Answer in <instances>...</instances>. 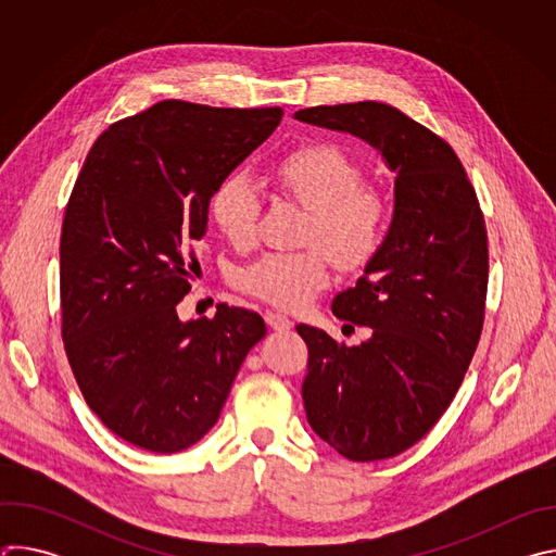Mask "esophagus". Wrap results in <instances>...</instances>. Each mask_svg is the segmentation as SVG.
I'll use <instances>...</instances> for the list:
<instances>
[{
	"label": "esophagus",
	"instance_id": "1",
	"mask_svg": "<svg viewBox=\"0 0 556 556\" xmlns=\"http://www.w3.org/2000/svg\"><path fill=\"white\" fill-rule=\"evenodd\" d=\"M266 324H268L273 330H290V328H292V321L288 319L286 314H281V312H268V314H266Z\"/></svg>",
	"mask_w": 556,
	"mask_h": 556
}]
</instances>
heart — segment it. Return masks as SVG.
I'll return each mask as SVG.
<instances>
[{"instance_id": "heart-1", "label": "heart", "mask_w": 556, "mask_h": 556, "mask_svg": "<svg viewBox=\"0 0 556 556\" xmlns=\"http://www.w3.org/2000/svg\"><path fill=\"white\" fill-rule=\"evenodd\" d=\"M277 185L309 211L303 242L312 249L266 253L232 275L235 288L281 309H299L332 279V260L345 270L365 268L382 247L389 200L363 182V169L341 147L301 144L273 167ZM211 217L226 240H257L260 193L247 176H228L211 198ZM333 257L330 258L329 255Z\"/></svg>"}]
</instances>
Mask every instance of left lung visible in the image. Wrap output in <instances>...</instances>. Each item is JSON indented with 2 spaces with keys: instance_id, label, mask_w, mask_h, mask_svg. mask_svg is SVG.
<instances>
[{
  "instance_id": "1",
  "label": "left lung",
  "mask_w": 556,
  "mask_h": 556,
  "mask_svg": "<svg viewBox=\"0 0 556 556\" xmlns=\"http://www.w3.org/2000/svg\"><path fill=\"white\" fill-rule=\"evenodd\" d=\"M299 121L356 134L395 172L382 247L337 319L371 328L345 348L296 326L307 345L301 387L309 427L352 462H376L422 440L448 409L478 350L489 286L484 213L453 147L387 103L316 105Z\"/></svg>"
}]
</instances>
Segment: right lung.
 Listing matches in <instances>:
<instances>
[{"label": "right lung", "instance_id": "1", "mask_svg": "<svg viewBox=\"0 0 556 556\" xmlns=\"http://www.w3.org/2000/svg\"><path fill=\"white\" fill-rule=\"evenodd\" d=\"M281 108L161 101L110 125L65 204L61 339L90 409L153 453L195 444L217 422L264 319L219 303L182 324L176 305L222 180L281 123Z\"/></svg>", "mask_w": 556, "mask_h": 556}]
</instances>
